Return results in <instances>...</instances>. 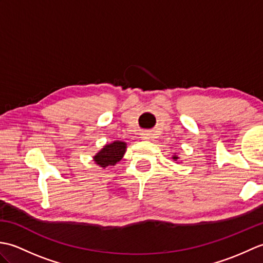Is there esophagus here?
<instances>
[{
  "label": "esophagus",
  "instance_id": "34e87169",
  "mask_svg": "<svg viewBox=\"0 0 263 263\" xmlns=\"http://www.w3.org/2000/svg\"><path fill=\"white\" fill-rule=\"evenodd\" d=\"M142 138H143V139H149V138H150V133H148V132L142 133Z\"/></svg>",
  "mask_w": 263,
  "mask_h": 263
}]
</instances>
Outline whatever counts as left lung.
Here are the masks:
<instances>
[{"label": "left lung", "mask_w": 263, "mask_h": 263, "mask_svg": "<svg viewBox=\"0 0 263 263\" xmlns=\"http://www.w3.org/2000/svg\"><path fill=\"white\" fill-rule=\"evenodd\" d=\"M173 159H174V161H176V163H180V157H178V155L176 154V153H174V155H173V157H172Z\"/></svg>", "instance_id": "8db88e82"}]
</instances>
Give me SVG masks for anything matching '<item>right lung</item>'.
<instances>
[{"label": "right lung", "mask_w": 263, "mask_h": 263, "mask_svg": "<svg viewBox=\"0 0 263 263\" xmlns=\"http://www.w3.org/2000/svg\"><path fill=\"white\" fill-rule=\"evenodd\" d=\"M126 152V142L115 140L105 146L93 156L92 160L97 166L106 168V167L114 166L123 158Z\"/></svg>", "instance_id": "right-lung-1"}]
</instances>
